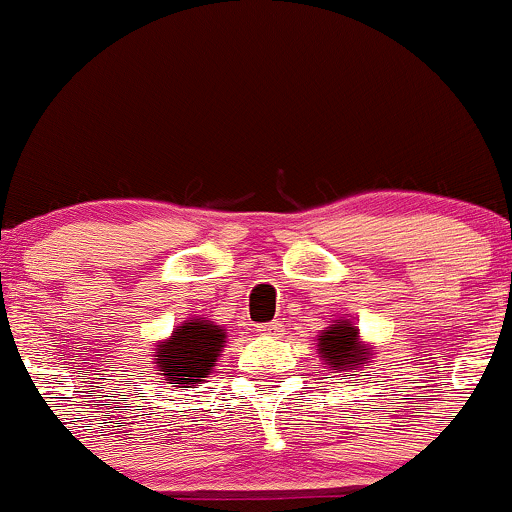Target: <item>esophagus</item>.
<instances>
[{"label":"esophagus","mask_w":512,"mask_h":512,"mask_svg":"<svg viewBox=\"0 0 512 512\" xmlns=\"http://www.w3.org/2000/svg\"><path fill=\"white\" fill-rule=\"evenodd\" d=\"M257 332H260V337H276V334L281 332V327L276 325V322H267V325H262Z\"/></svg>","instance_id":"esophagus-1"}]
</instances>
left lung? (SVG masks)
I'll return each instance as SVG.
<instances>
[{
  "mask_svg": "<svg viewBox=\"0 0 512 512\" xmlns=\"http://www.w3.org/2000/svg\"><path fill=\"white\" fill-rule=\"evenodd\" d=\"M315 349L320 361L325 363L332 373H358L373 363L375 349L368 342H363L356 322L349 317L332 320L330 327L320 330L315 339Z\"/></svg>",
  "mask_w": 512,
  "mask_h": 512,
  "instance_id": "left-lung-1",
  "label": "left lung"
}]
</instances>
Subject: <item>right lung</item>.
Returning <instances> with one entry per match:
<instances>
[{
  "label": "right lung",
  "instance_id": "right-lung-1",
  "mask_svg": "<svg viewBox=\"0 0 512 512\" xmlns=\"http://www.w3.org/2000/svg\"><path fill=\"white\" fill-rule=\"evenodd\" d=\"M228 332L207 317H190L151 351L158 380L170 387H195L209 378L219 361Z\"/></svg>",
  "mask_w": 512,
  "mask_h": 512
}]
</instances>
